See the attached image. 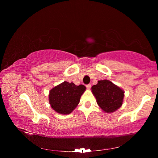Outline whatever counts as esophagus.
<instances>
[{"label":"esophagus","mask_w":158,"mask_h":158,"mask_svg":"<svg viewBox=\"0 0 158 158\" xmlns=\"http://www.w3.org/2000/svg\"><path fill=\"white\" fill-rule=\"evenodd\" d=\"M91 87H92V85H91L90 84H87V85H86V88H87L88 89H90V88H91Z\"/></svg>","instance_id":"obj_1"}]
</instances>
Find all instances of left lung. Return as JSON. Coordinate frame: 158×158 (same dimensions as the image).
Returning a JSON list of instances; mask_svg holds the SVG:
<instances>
[{
  "label": "left lung",
  "mask_w": 158,
  "mask_h": 158,
  "mask_svg": "<svg viewBox=\"0 0 158 158\" xmlns=\"http://www.w3.org/2000/svg\"><path fill=\"white\" fill-rule=\"evenodd\" d=\"M97 103L105 112L113 113L121 107L124 92L120 88L107 80H99L92 87Z\"/></svg>",
  "instance_id": "left-lung-1"
}]
</instances>
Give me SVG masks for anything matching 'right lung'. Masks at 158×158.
Returning <instances> with one entry per match:
<instances>
[{
	"label": "right lung",
	"mask_w": 158,
	"mask_h": 158,
	"mask_svg": "<svg viewBox=\"0 0 158 158\" xmlns=\"http://www.w3.org/2000/svg\"><path fill=\"white\" fill-rule=\"evenodd\" d=\"M85 90V87L84 85H76L73 82L64 81L50 91L51 106L60 114H69L78 106L81 95Z\"/></svg>",
	"instance_id": "obj_1"
}]
</instances>
